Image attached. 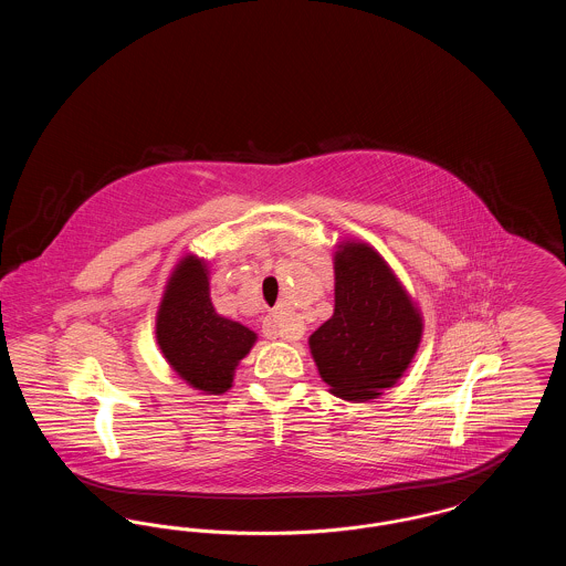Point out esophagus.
Here are the masks:
<instances>
[{"instance_id": "34e87169", "label": "esophagus", "mask_w": 566, "mask_h": 566, "mask_svg": "<svg viewBox=\"0 0 566 566\" xmlns=\"http://www.w3.org/2000/svg\"><path fill=\"white\" fill-rule=\"evenodd\" d=\"M263 335L270 339H286V342H295L301 337V326L298 324H286L280 314H270L263 321Z\"/></svg>"}]
</instances>
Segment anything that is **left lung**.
<instances>
[{
    "label": "left lung",
    "instance_id": "1",
    "mask_svg": "<svg viewBox=\"0 0 566 566\" xmlns=\"http://www.w3.org/2000/svg\"><path fill=\"white\" fill-rule=\"evenodd\" d=\"M335 310L310 335V350L331 392L369 401L397 384L422 339V316L403 284L369 243L335 252Z\"/></svg>",
    "mask_w": 566,
    "mask_h": 566
}]
</instances>
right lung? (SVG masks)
Returning a JSON list of instances; mask_svg holds the SVG:
<instances>
[{
	"instance_id": "1",
	"label": "right lung",
	"mask_w": 566,
	"mask_h": 566,
	"mask_svg": "<svg viewBox=\"0 0 566 566\" xmlns=\"http://www.w3.org/2000/svg\"><path fill=\"white\" fill-rule=\"evenodd\" d=\"M157 344L171 369L195 390L222 395L256 342L248 326L216 314L203 259L187 254L171 271L157 312Z\"/></svg>"
}]
</instances>
